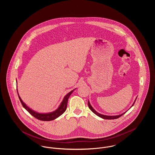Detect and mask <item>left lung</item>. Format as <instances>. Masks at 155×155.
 Listing matches in <instances>:
<instances>
[{
  "label": "left lung",
  "mask_w": 155,
  "mask_h": 155,
  "mask_svg": "<svg viewBox=\"0 0 155 155\" xmlns=\"http://www.w3.org/2000/svg\"><path fill=\"white\" fill-rule=\"evenodd\" d=\"M137 97H136V99H135V101H134V102L133 103V104H132V106H131V107H133V105L134 104V103L135 102V101H136V99H137ZM88 107L89 108L91 109V110L94 113H95V114H96V116H99V117H101V118H103V119H106V120H112V119H116V118H118L120 117H121L122 115H123L124 114H125V113L127 111H126L125 112H124V113H123L122 114H119V115H116V116H107V115H104V114H101V113H98V112H97L94 108H93V107L91 106V104H90V102H89V101H88ZM130 107V108H131ZM128 109V110H129Z\"/></svg>",
  "instance_id": "left-lung-1"
}]
</instances>
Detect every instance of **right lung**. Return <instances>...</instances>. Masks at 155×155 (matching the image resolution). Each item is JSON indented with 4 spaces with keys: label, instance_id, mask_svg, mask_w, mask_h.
Returning <instances> with one entry per match:
<instances>
[{
    "label": "right lung",
    "instance_id": "obj_1",
    "mask_svg": "<svg viewBox=\"0 0 155 155\" xmlns=\"http://www.w3.org/2000/svg\"><path fill=\"white\" fill-rule=\"evenodd\" d=\"M75 89L76 88L72 90L71 91H70V92H68L67 95H66V96L64 97L62 102L60 104L59 107H58V109L56 110L52 111V112H49V113H39L36 111L33 110L22 101L20 96H19L17 88V91L18 96L20 99L21 103L22 104L23 107L26 110L28 111L32 116H33L34 117H35L37 119L42 120V121H51V120H53L59 117V116H60L62 114L64 113V112L66 110L68 98Z\"/></svg>",
    "mask_w": 155,
    "mask_h": 155
}]
</instances>
